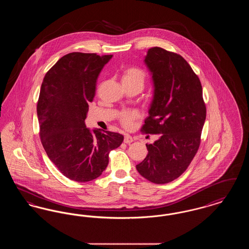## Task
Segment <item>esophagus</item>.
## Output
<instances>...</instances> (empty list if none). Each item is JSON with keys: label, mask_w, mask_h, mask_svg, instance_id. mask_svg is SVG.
Instances as JSON below:
<instances>
[{"label": "esophagus", "mask_w": 249, "mask_h": 249, "mask_svg": "<svg viewBox=\"0 0 249 249\" xmlns=\"http://www.w3.org/2000/svg\"><path fill=\"white\" fill-rule=\"evenodd\" d=\"M133 142V138L130 136L129 134H125L124 136V142L125 143H130V142Z\"/></svg>", "instance_id": "34e87169"}]
</instances>
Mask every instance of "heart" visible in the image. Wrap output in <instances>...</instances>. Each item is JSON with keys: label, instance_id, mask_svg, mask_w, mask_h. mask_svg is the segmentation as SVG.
<instances>
[{"label": "heart", "instance_id": "b5f03b06", "mask_svg": "<svg viewBox=\"0 0 249 249\" xmlns=\"http://www.w3.org/2000/svg\"><path fill=\"white\" fill-rule=\"evenodd\" d=\"M143 80H144V74L142 71L134 67L126 69L122 75V81H125L128 83L137 82V83L142 84ZM138 117H139V114L136 111H124L119 116L121 123L126 128H130L132 124V121L135 120Z\"/></svg>", "mask_w": 249, "mask_h": 249}]
</instances>
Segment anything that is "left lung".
Wrapping results in <instances>:
<instances>
[{"label":"left lung","instance_id":"obj_1","mask_svg":"<svg viewBox=\"0 0 249 249\" xmlns=\"http://www.w3.org/2000/svg\"><path fill=\"white\" fill-rule=\"evenodd\" d=\"M143 61L154 90L142 129L159 139L145 144L148 153L136 169L148 181L165 184L179 178L197 153L206 108L200 79L183 57L155 47Z\"/></svg>","mask_w":249,"mask_h":249}]
</instances>
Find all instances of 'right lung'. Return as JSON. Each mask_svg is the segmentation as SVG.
<instances>
[{"mask_svg":"<svg viewBox=\"0 0 249 249\" xmlns=\"http://www.w3.org/2000/svg\"><path fill=\"white\" fill-rule=\"evenodd\" d=\"M113 55L69 53L46 73L37 104L42 144L67 178L88 182L107 169L108 154L123 142L118 132L90 130L85 119L96 81Z\"/></svg>","mask_w":249,"mask_h":249,"instance_id":"obj_1","label":"right lung"}]
</instances>
